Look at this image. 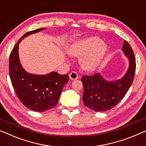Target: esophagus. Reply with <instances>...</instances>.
<instances>
[{"mask_svg": "<svg viewBox=\"0 0 146 146\" xmlns=\"http://www.w3.org/2000/svg\"><path fill=\"white\" fill-rule=\"evenodd\" d=\"M69 78H70L71 80L77 79L78 77H79V75H78V74L76 71H72V72H71L69 73Z\"/></svg>", "mask_w": 146, "mask_h": 146, "instance_id": "34e87169", "label": "esophagus"}]
</instances>
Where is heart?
Instances as JSON below:
<instances>
[{
	"mask_svg": "<svg viewBox=\"0 0 146 146\" xmlns=\"http://www.w3.org/2000/svg\"><path fill=\"white\" fill-rule=\"evenodd\" d=\"M106 51V45L100 38L92 36L74 43L69 49L73 56H82V66L86 69L92 70L98 66Z\"/></svg>",
	"mask_w": 146,
	"mask_h": 146,
	"instance_id": "b5f03b06",
	"label": "heart"
}]
</instances>
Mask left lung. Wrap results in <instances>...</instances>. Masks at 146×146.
Masks as SVG:
<instances>
[{
  "label": "left lung",
  "mask_w": 146,
  "mask_h": 146,
  "mask_svg": "<svg viewBox=\"0 0 146 146\" xmlns=\"http://www.w3.org/2000/svg\"><path fill=\"white\" fill-rule=\"evenodd\" d=\"M122 50L129 58V67L121 79L108 82L99 73L82 77L84 88L82 100L86 107L96 111L111 110L119 103L129 90L135 74L136 60L133 50L127 41H124Z\"/></svg>",
  "instance_id": "left-lung-1"
}]
</instances>
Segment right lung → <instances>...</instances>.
I'll return each mask as SVG.
<instances>
[{
	"label": "right lung",
	"mask_w": 146,
	"mask_h": 146,
	"mask_svg": "<svg viewBox=\"0 0 146 146\" xmlns=\"http://www.w3.org/2000/svg\"><path fill=\"white\" fill-rule=\"evenodd\" d=\"M44 28L26 33L17 41L10 54L9 74L19 100L25 107L35 111H45L57 106L64 86L69 80L68 74L52 72L44 75L28 73L21 67L18 56L19 43L29 35Z\"/></svg>",
	"instance_id": "right-lung-1"
}]
</instances>
